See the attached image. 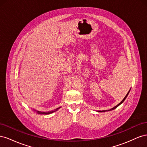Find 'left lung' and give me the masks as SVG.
<instances>
[{
    "instance_id": "left-lung-1",
    "label": "left lung",
    "mask_w": 147,
    "mask_h": 147,
    "mask_svg": "<svg viewBox=\"0 0 147 147\" xmlns=\"http://www.w3.org/2000/svg\"><path fill=\"white\" fill-rule=\"evenodd\" d=\"M130 90H131V89H130V90H129V91H128V92L127 93V94L126 95V96L125 97H124V98L122 100V101L121 102H120V103H119L117 105H116V106H115V107H113L112 109H110V110H102V111H97V112H107V111H111V110H114V109H116V108H117L118 107L119 105H121L122 103H123V102L124 101V100H125V99H126V97H127V96H128V94H129V92H130Z\"/></svg>"
}]
</instances>
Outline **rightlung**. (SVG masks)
Masks as SVG:
<instances>
[{
  "label": "right lung",
  "instance_id": "right-lung-1",
  "mask_svg": "<svg viewBox=\"0 0 147 147\" xmlns=\"http://www.w3.org/2000/svg\"><path fill=\"white\" fill-rule=\"evenodd\" d=\"M61 108V107H58L57 109H55V110H51V111H50V112H39V111H37V113H38V114H43V115H48V114H50V113H53V112H56V111H57V110L58 109H59Z\"/></svg>",
  "mask_w": 147,
  "mask_h": 147
}]
</instances>
